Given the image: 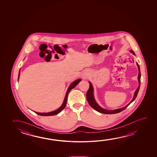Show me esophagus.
I'll list each match as a JSON object with an SVG mask.
<instances>
[{
	"instance_id": "esophagus-1",
	"label": "esophagus",
	"mask_w": 157,
	"mask_h": 157,
	"mask_svg": "<svg viewBox=\"0 0 157 157\" xmlns=\"http://www.w3.org/2000/svg\"><path fill=\"white\" fill-rule=\"evenodd\" d=\"M87 76V73H84L82 75V78H85Z\"/></svg>"
}]
</instances>
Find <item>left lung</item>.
<instances>
[{"label": "left lung", "mask_w": 157, "mask_h": 157, "mask_svg": "<svg viewBox=\"0 0 157 157\" xmlns=\"http://www.w3.org/2000/svg\"><path fill=\"white\" fill-rule=\"evenodd\" d=\"M130 52H132V54L135 55L134 51L132 50H130ZM137 66L138 67V69H139V75H138V79H139V87H137V90H136L135 94H134V98L133 99L131 100V102H130L129 104L128 105H126L125 107H124L123 108H120V109H117L116 110H113V111H108L105 109H103V108L100 107L99 105H98V103H96V102L95 101V98H94V95H93V87L91 82H89L90 84V86H89V89L87 91V93H86V99H87V102L88 103H89L90 106L94 108L95 110L98 111L100 113H103V114H116V113H119L121 111L124 110L125 108L128 106L130 103L133 102L135 98H136L137 95L139 93V89H140V84H141V72H140V66H139V64L137 63Z\"/></svg>", "instance_id": "obj_1"}]
</instances>
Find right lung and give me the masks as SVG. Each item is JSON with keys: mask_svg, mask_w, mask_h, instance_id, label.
<instances>
[{"mask_svg": "<svg viewBox=\"0 0 157 157\" xmlns=\"http://www.w3.org/2000/svg\"><path fill=\"white\" fill-rule=\"evenodd\" d=\"M20 71L19 73H18V79H19V75H20ZM80 81H81V79H80L76 80L74 82H72V84L70 85V86L68 87V90H67V93H66V95L65 98H64L63 103L62 104V105L60 107V108H59V109H57L56 110V111H53V112H49V113H38V112H34L36 113V114H37L39 115V116H55V115H56V114H57L58 113H59L61 111L63 110V109L65 108V107H66V105L67 101V97H68V93H70V91L72 90L73 88H74L76 85H77L78 84Z\"/></svg>", "mask_w": 157, "mask_h": 157, "instance_id": "1", "label": "right lung"}]
</instances>
